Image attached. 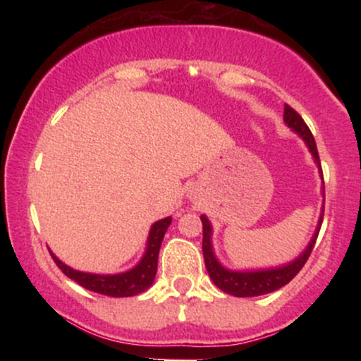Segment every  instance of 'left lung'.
<instances>
[{
  "instance_id": "8db88e82",
  "label": "left lung",
  "mask_w": 361,
  "mask_h": 361,
  "mask_svg": "<svg viewBox=\"0 0 361 361\" xmlns=\"http://www.w3.org/2000/svg\"><path fill=\"white\" fill-rule=\"evenodd\" d=\"M283 122L290 130L295 132L299 137L305 142L309 152L312 154L314 163L321 173L322 180V171H321V161H319L317 154V146L316 140H314L312 134H310L309 127L305 126V122L302 117L297 114L295 110L290 109L288 105H285L283 109ZM322 195H324V181H322ZM322 215H324V205H322L321 215H319L316 233L312 234L310 241L305 250L297 256L295 259L288 261V263L281 264V267H273V268H259V270H229L219 261L215 256L214 244H212V224H210L207 215H200L202 226H204V241H202V251H204V259H205V268L209 271V276L212 279L215 287H219L222 292L229 293L234 297H256V295H264V293H271L275 290L288 283L293 276L302 270V267L305 264V261L309 259L310 252H312L314 244H316L319 229H321L322 224Z\"/></svg>"
}]
</instances>
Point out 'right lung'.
I'll return each mask as SVG.
<instances>
[{
	"label": "right lung",
	"instance_id": "add662e5",
	"mask_svg": "<svg viewBox=\"0 0 361 361\" xmlns=\"http://www.w3.org/2000/svg\"><path fill=\"white\" fill-rule=\"evenodd\" d=\"M169 224H171V217H164L152 224L151 229H149L146 251H144L142 258L139 259V263L135 267H132L130 270L122 273L103 275V273L74 270V268L62 263L51 250H49V252H51L52 259L56 261L57 267L61 268V271L86 290L109 297H134L146 292L156 279L157 256H159L161 243H163V238L166 234Z\"/></svg>",
	"mask_w": 361,
	"mask_h": 361
}]
</instances>
